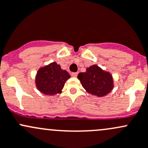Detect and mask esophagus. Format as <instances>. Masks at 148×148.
<instances>
[{"label": "esophagus", "mask_w": 148, "mask_h": 148, "mask_svg": "<svg viewBox=\"0 0 148 148\" xmlns=\"http://www.w3.org/2000/svg\"><path fill=\"white\" fill-rule=\"evenodd\" d=\"M77 73H71V75L73 76V77H77Z\"/></svg>", "instance_id": "1"}]
</instances>
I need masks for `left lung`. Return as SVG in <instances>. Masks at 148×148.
I'll return each mask as SVG.
<instances>
[{"mask_svg": "<svg viewBox=\"0 0 148 148\" xmlns=\"http://www.w3.org/2000/svg\"><path fill=\"white\" fill-rule=\"evenodd\" d=\"M77 78L87 92L98 97L107 95L113 88L111 75L96 65L87 68L85 73H79Z\"/></svg>", "mask_w": 148, "mask_h": 148, "instance_id": "left-lung-1", "label": "left lung"}]
</instances>
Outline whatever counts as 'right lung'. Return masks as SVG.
<instances>
[{
	"instance_id": "add662e5",
	"label": "right lung",
	"mask_w": 148,
	"mask_h": 148,
	"mask_svg": "<svg viewBox=\"0 0 148 148\" xmlns=\"http://www.w3.org/2000/svg\"><path fill=\"white\" fill-rule=\"evenodd\" d=\"M70 77L69 73L54 62L39 70L36 76V86L45 95H55L61 92L65 81Z\"/></svg>"
}]
</instances>
